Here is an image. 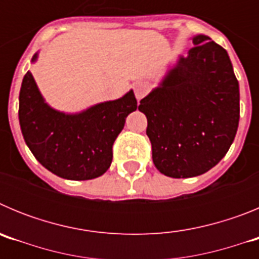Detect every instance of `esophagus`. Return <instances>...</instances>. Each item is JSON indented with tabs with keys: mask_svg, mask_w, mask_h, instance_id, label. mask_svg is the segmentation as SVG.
<instances>
[{
	"mask_svg": "<svg viewBox=\"0 0 259 259\" xmlns=\"http://www.w3.org/2000/svg\"><path fill=\"white\" fill-rule=\"evenodd\" d=\"M149 89H150L149 83L143 81V80H141V81H136V83L134 84V92L137 100H141L146 93L149 92Z\"/></svg>",
	"mask_w": 259,
	"mask_h": 259,
	"instance_id": "1",
	"label": "esophagus"
}]
</instances>
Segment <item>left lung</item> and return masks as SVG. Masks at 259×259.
<instances>
[{"mask_svg":"<svg viewBox=\"0 0 259 259\" xmlns=\"http://www.w3.org/2000/svg\"><path fill=\"white\" fill-rule=\"evenodd\" d=\"M167 68L139 110L148 119L153 162L163 175L207 172L228 152L240 119L239 81L226 49L206 35Z\"/></svg>","mask_w":259,"mask_h":259,"instance_id":"1","label":"left lung"}]
</instances>
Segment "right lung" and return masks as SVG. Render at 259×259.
<instances>
[{
  "instance_id": "add662e5",
  "label": "right lung",
  "mask_w": 259,
  "mask_h": 259,
  "mask_svg": "<svg viewBox=\"0 0 259 259\" xmlns=\"http://www.w3.org/2000/svg\"><path fill=\"white\" fill-rule=\"evenodd\" d=\"M37 59L36 52L31 63ZM136 109L132 89L114 101L65 113L45 101L29 71L20 87L19 123L27 146L47 170L68 180L95 179L106 172L114 141Z\"/></svg>"
}]
</instances>
